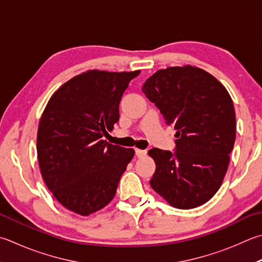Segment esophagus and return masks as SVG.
<instances>
[{"instance_id": "obj_1", "label": "esophagus", "mask_w": 262, "mask_h": 262, "mask_svg": "<svg viewBox=\"0 0 262 262\" xmlns=\"http://www.w3.org/2000/svg\"><path fill=\"white\" fill-rule=\"evenodd\" d=\"M135 155L141 158V157H144L146 155V151L141 150V149H135Z\"/></svg>"}]
</instances>
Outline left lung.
Returning a JSON list of instances; mask_svg holds the SVG:
<instances>
[{"mask_svg": "<svg viewBox=\"0 0 262 262\" xmlns=\"http://www.w3.org/2000/svg\"><path fill=\"white\" fill-rule=\"evenodd\" d=\"M142 92L177 130V151L149 150L156 163L152 189L170 206L190 210L216 193L236 139V116L228 90L192 65L158 70Z\"/></svg>", "mask_w": 262, "mask_h": 262, "instance_id": "1", "label": "left lung"}]
</instances>
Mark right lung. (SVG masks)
Returning a JSON list of instances; mask_svg holds the SVG:
<instances>
[{
	"label": "right lung",
	"instance_id": "right-lung-1",
	"mask_svg": "<svg viewBox=\"0 0 262 262\" xmlns=\"http://www.w3.org/2000/svg\"><path fill=\"white\" fill-rule=\"evenodd\" d=\"M141 73L89 70L52 94L39 122L36 151L41 175L54 197L88 216L105 207L135 155L102 140L119 120V103Z\"/></svg>",
	"mask_w": 262,
	"mask_h": 262
}]
</instances>
